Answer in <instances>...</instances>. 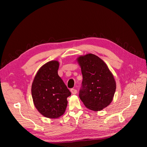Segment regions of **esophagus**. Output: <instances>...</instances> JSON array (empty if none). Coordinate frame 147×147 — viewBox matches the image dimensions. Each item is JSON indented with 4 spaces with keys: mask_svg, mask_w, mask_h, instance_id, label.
<instances>
[{
    "mask_svg": "<svg viewBox=\"0 0 147 147\" xmlns=\"http://www.w3.org/2000/svg\"><path fill=\"white\" fill-rule=\"evenodd\" d=\"M70 91H71V92H72V94H76L77 93V91L75 90V89H71Z\"/></svg>",
    "mask_w": 147,
    "mask_h": 147,
    "instance_id": "esophagus-1",
    "label": "esophagus"
}]
</instances>
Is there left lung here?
Listing matches in <instances>:
<instances>
[{"label": "left lung", "instance_id": "1", "mask_svg": "<svg viewBox=\"0 0 147 147\" xmlns=\"http://www.w3.org/2000/svg\"><path fill=\"white\" fill-rule=\"evenodd\" d=\"M77 61L83 75L80 98L88 109L102 110L112 102L116 91L113 75L104 61L95 55L80 56Z\"/></svg>", "mask_w": 147, "mask_h": 147}]
</instances>
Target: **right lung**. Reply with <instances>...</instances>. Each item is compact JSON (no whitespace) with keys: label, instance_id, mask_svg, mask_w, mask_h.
Returning <instances> with one entry per match:
<instances>
[{"label":"right lung","instance_id":"add662e5","mask_svg":"<svg viewBox=\"0 0 147 147\" xmlns=\"http://www.w3.org/2000/svg\"><path fill=\"white\" fill-rule=\"evenodd\" d=\"M59 63L51 61L40 68L31 88L34 104L46 118L55 119L63 115L71 92L57 74Z\"/></svg>","mask_w":147,"mask_h":147}]
</instances>
